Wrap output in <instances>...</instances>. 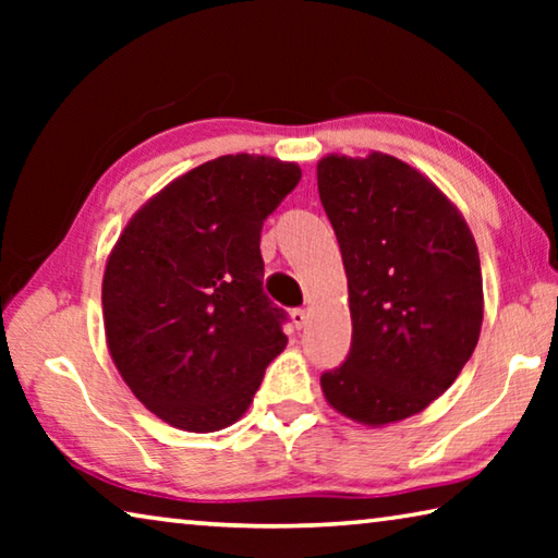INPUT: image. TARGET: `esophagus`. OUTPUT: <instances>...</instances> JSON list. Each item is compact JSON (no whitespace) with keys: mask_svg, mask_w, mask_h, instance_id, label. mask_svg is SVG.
I'll return each mask as SVG.
<instances>
[{"mask_svg":"<svg viewBox=\"0 0 558 558\" xmlns=\"http://www.w3.org/2000/svg\"><path fill=\"white\" fill-rule=\"evenodd\" d=\"M307 319H310V313H307V310H302V307L292 310V323H295V327H298V329L305 327V325H307Z\"/></svg>","mask_w":558,"mask_h":558,"instance_id":"esophagus-1","label":"esophagus"}]
</instances>
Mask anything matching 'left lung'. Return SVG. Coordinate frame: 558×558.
Here are the masks:
<instances>
[{
    "label": "left lung",
    "instance_id": "8db88e82",
    "mask_svg": "<svg viewBox=\"0 0 558 558\" xmlns=\"http://www.w3.org/2000/svg\"><path fill=\"white\" fill-rule=\"evenodd\" d=\"M317 189L342 251L352 347L319 376L332 409L366 426L413 413L458 379L483 327V272L465 219L401 159L329 155Z\"/></svg>",
    "mask_w": 558,
    "mask_h": 558
}]
</instances>
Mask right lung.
I'll list each match as a JSON object with an SVG mask.
<instances>
[{"label": "right lung", "instance_id": "1", "mask_svg": "<svg viewBox=\"0 0 558 558\" xmlns=\"http://www.w3.org/2000/svg\"><path fill=\"white\" fill-rule=\"evenodd\" d=\"M300 167L226 155L165 186L132 216L102 276L112 362L169 426L239 421L288 344V313L263 292V221Z\"/></svg>", "mask_w": 558, "mask_h": 558}]
</instances>
